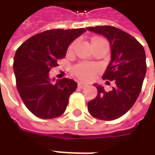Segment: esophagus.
Returning <instances> with one entry per match:
<instances>
[{
    "label": "esophagus",
    "instance_id": "esophagus-1",
    "mask_svg": "<svg viewBox=\"0 0 155 155\" xmlns=\"http://www.w3.org/2000/svg\"><path fill=\"white\" fill-rule=\"evenodd\" d=\"M78 86L79 87L80 89H84V88H85L87 86L86 84H84V83H82V82H79L78 84Z\"/></svg>",
    "mask_w": 155,
    "mask_h": 155
}]
</instances>
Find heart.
<instances>
[{"mask_svg":"<svg viewBox=\"0 0 155 155\" xmlns=\"http://www.w3.org/2000/svg\"><path fill=\"white\" fill-rule=\"evenodd\" d=\"M105 44V45H108L106 40L102 38H94L91 40V45L94 44ZM72 47H73V44L70 45L69 47V51H71L72 50ZM98 71V68L97 65L95 64H87V63H81L78 64L77 65H75L73 69H72V72L73 74L78 77V78H80L82 80H90L91 79L95 73Z\"/></svg>","mask_w":155,"mask_h":155,"instance_id":"1","label":"heart"}]
</instances>
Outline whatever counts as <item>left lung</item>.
<instances>
[{
	"instance_id": "obj_1",
	"label": "left lung",
	"mask_w": 155,
	"mask_h": 155,
	"mask_svg": "<svg viewBox=\"0 0 155 155\" xmlns=\"http://www.w3.org/2000/svg\"><path fill=\"white\" fill-rule=\"evenodd\" d=\"M87 30L110 42V61L103 78L115 81L116 85L106 92L102 85L94 84L97 96L88 103V110L95 118L115 120L127 113L139 97L147 71L145 51L133 36L116 27L99 26Z\"/></svg>"
}]
</instances>
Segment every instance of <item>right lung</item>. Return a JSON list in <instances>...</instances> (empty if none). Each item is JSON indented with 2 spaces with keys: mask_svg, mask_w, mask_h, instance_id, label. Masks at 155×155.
Here are the masks:
<instances>
[{
  "mask_svg": "<svg viewBox=\"0 0 155 155\" xmlns=\"http://www.w3.org/2000/svg\"><path fill=\"white\" fill-rule=\"evenodd\" d=\"M86 30L53 29L38 33L17 49L14 61L16 86L26 107L42 119L60 116L78 84L73 79H52L49 71L64 58L69 45Z\"/></svg>",
  "mask_w": 155,
  "mask_h": 155,
  "instance_id": "right-lung-1",
  "label": "right lung"
}]
</instances>
